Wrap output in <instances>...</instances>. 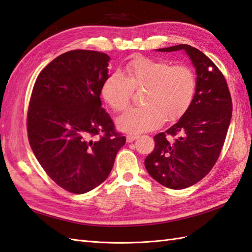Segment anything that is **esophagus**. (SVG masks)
<instances>
[{
	"label": "esophagus",
	"instance_id": "1",
	"mask_svg": "<svg viewBox=\"0 0 252 252\" xmlns=\"http://www.w3.org/2000/svg\"><path fill=\"white\" fill-rule=\"evenodd\" d=\"M137 137H138V135H135V134H127L126 135V142L127 143H132L133 141H135Z\"/></svg>",
	"mask_w": 252,
	"mask_h": 252
}]
</instances>
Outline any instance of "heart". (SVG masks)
Masks as SVG:
<instances>
[{"mask_svg": "<svg viewBox=\"0 0 252 252\" xmlns=\"http://www.w3.org/2000/svg\"><path fill=\"white\" fill-rule=\"evenodd\" d=\"M146 90L145 106L132 107L120 118L117 126L123 132L151 131L165 122L180 119L189 110L195 97L197 80L189 67L172 66L169 62L137 57L126 63L123 74L112 72L101 84L100 95L112 110L122 111L129 105L132 88Z\"/></svg>", "mask_w": 252, "mask_h": 252, "instance_id": "heart-1", "label": "heart"}]
</instances>
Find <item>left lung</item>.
<instances>
[{"instance_id":"left-lung-1","label":"left lung","mask_w":252,"mask_h":252,"mask_svg":"<svg viewBox=\"0 0 252 252\" xmlns=\"http://www.w3.org/2000/svg\"><path fill=\"white\" fill-rule=\"evenodd\" d=\"M181 50L196 68L195 97L175 125L154 136L155 148L144 162L149 175L171 189L189 187L210 172L220 156L233 110L225 78L202 52L187 44L156 51Z\"/></svg>"}]
</instances>
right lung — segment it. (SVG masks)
<instances>
[{
	"label": "right lung",
	"mask_w": 252,
	"mask_h": 252,
	"mask_svg": "<svg viewBox=\"0 0 252 252\" xmlns=\"http://www.w3.org/2000/svg\"><path fill=\"white\" fill-rule=\"evenodd\" d=\"M109 60L96 51L63 53L40 72L32 90L27 116L31 149L47 175L73 194L103 183L126 144L101 108Z\"/></svg>",
	"instance_id": "obj_1"
}]
</instances>
